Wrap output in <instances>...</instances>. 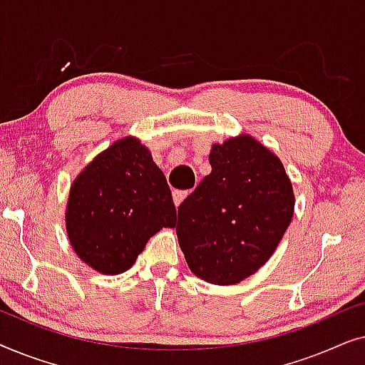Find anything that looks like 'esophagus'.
I'll return each instance as SVG.
<instances>
[{"mask_svg":"<svg viewBox=\"0 0 365 365\" xmlns=\"http://www.w3.org/2000/svg\"><path fill=\"white\" fill-rule=\"evenodd\" d=\"M187 194H189V191H179V189H174V191H173V201H174V204H176V207L184 201V199H186Z\"/></svg>","mask_w":365,"mask_h":365,"instance_id":"esophagus-1","label":"esophagus"}]
</instances>
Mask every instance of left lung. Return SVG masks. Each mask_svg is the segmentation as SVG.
<instances>
[{"label": "left lung", "instance_id": "1", "mask_svg": "<svg viewBox=\"0 0 365 365\" xmlns=\"http://www.w3.org/2000/svg\"><path fill=\"white\" fill-rule=\"evenodd\" d=\"M212 171L178 209L176 234L197 277L237 284L269 261L294 214L281 159L249 134L212 144Z\"/></svg>", "mask_w": 365, "mask_h": 365}]
</instances>
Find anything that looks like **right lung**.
Returning <instances> with one entry per match:
<instances>
[{
	"label": "right lung",
	"instance_id": "obj_1",
	"mask_svg": "<svg viewBox=\"0 0 365 365\" xmlns=\"http://www.w3.org/2000/svg\"><path fill=\"white\" fill-rule=\"evenodd\" d=\"M66 232L78 257L99 274L133 267L149 237L176 226L166 178L138 138L114 141L69 189Z\"/></svg>",
	"mask_w": 365,
	"mask_h": 365
}]
</instances>
